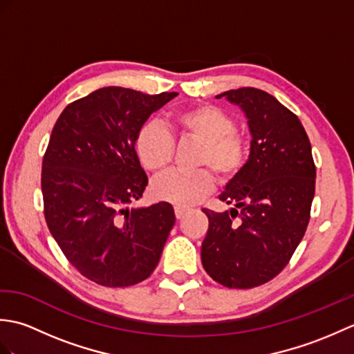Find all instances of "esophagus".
<instances>
[{"label":"esophagus","mask_w":354,"mask_h":354,"mask_svg":"<svg viewBox=\"0 0 354 354\" xmlns=\"http://www.w3.org/2000/svg\"><path fill=\"white\" fill-rule=\"evenodd\" d=\"M189 213V208L187 207H183V205H176L175 207V216L176 219H183V217Z\"/></svg>","instance_id":"1"}]
</instances>
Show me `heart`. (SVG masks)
I'll use <instances>...</instances> for the list:
<instances>
[{
  "instance_id": "heart-1",
  "label": "heart",
  "mask_w": 354,
  "mask_h": 354,
  "mask_svg": "<svg viewBox=\"0 0 354 354\" xmlns=\"http://www.w3.org/2000/svg\"><path fill=\"white\" fill-rule=\"evenodd\" d=\"M171 124L183 137L196 140L202 145L196 164L207 167L221 181L234 178L243 167L248 146L243 135L234 131V120L221 108L201 104L179 111ZM137 153L149 171L161 173L173 158L171 135L156 124L141 127L137 137ZM207 169L194 171L173 170L156 178L152 192L158 199L176 205H193L212 192L214 179Z\"/></svg>"
}]
</instances>
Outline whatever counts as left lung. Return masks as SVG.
Returning a JSON list of instances; mask_svg holds the SVG:
<instances>
[{
	"mask_svg": "<svg viewBox=\"0 0 354 354\" xmlns=\"http://www.w3.org/2000/svg\"><path fill=\"white\" fill-rule=\"evenodd\" d=\"M216 97L243 111L252 140L250 158L219 196L234 208L202 209V266L222 286L251 289L280 274L304 237L317 169L301 122L274 95L239 88Z\"/></svg>",
	"mask_w": 354,
	"mask_h": 354,
	"instance_id": "8db88e82",
	"label": "left lung"
}]
</instances>
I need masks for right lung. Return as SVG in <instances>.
Here are the masks:
<instances>
[{"label": "right lung", "instance_id": "1", "mask_svg": "<svg viewBox=\"0 0 354 354\" xmlns=\"http://www.w3.org/2000/svg\"><path fill=\"white\" fill-rule=\"evenodd\" d=\"M176 95L100 88L70 103L53 127L41 176L45 221L65 257L97 284L141 283L161 259L175 212L169 202L133 207L147 185L135 142Z\"/></svg>", "mask_w": 354, "mask_h": 354}]
</instances>
